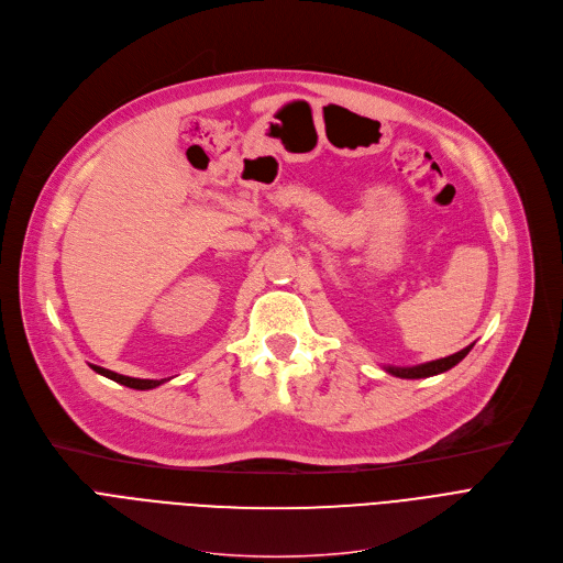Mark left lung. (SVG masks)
<instances>
[{
  "label": "left lung",
  "mask_w": 563,
  "mask_h": 563,
  "mask_svg": "<svg viewBox=\"0 0 563 563\" xmlns=\"http://www.w3.org/2000/svg\"><path fill=\"white\" fill-rule=\"evenodd\" d=\"M471 349H473V344L462 349L460 353H453V355L441 357V360H432V362H426V364H419V366H385V368L396 378H407V380L430 378V376H439V373H443L448 368H453L455 364H460L468 355Z\"/></svg>",
  "instance_id": "8db88e82"
}]
</instances>
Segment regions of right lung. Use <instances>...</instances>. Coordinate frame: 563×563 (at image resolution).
Masks as SVG:
<instances>
[{"label":"right lung","mask_w":563,"mask_h":563,"mask_svg":"<svg viewBox=\"0 0 563 563\" xmlns=\"http://www.w3.org/2000/svg\"><path fill=\"white\" fill-rule=\"evenodd\" d=\"M92 366V371H97L99 376H106V378H110V380H115V383H120V385H124V387H131V389H156V387H161L165 380H140V378H129V376H122V373H115V371H108V368H103V366H97V364H90Z\"/></svg>","instance_id":"add662e5"}]
</instances>
